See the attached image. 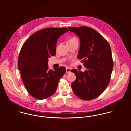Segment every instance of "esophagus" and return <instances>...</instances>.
<instances>
[{"mask_svg": "<svg viewBox=\"0 0 131 131\" xmlns=\"http://www.w3.org/2000/svg\"><path fill=\"white\" fill-rule=\"evenodd\" d=\"M71 69L70 68H67V69H66V73H67V74L70 73L71 72Z\"/></svg>", "mask_w": 131, "mask_h": 131, "instance_id": "1", "label": "esophagus"}]
</instances>
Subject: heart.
<instances>
[{
	"label": "heart",
	"instance_id": "1",
	"mask_svg": "<svg viewBox=\"0 0 131 131\" xmlns=\"http://www.w3.org/2000/svg\"><path fill=\"white\" fill-rule=\"evenodd\" d=\"M76 39V38H72L71 39Z\"/></svg>",
	"mask_w": 131,
	"mask_h": 131
}]
</instances>
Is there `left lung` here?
<instances>
[{
    "mask_svg": "<svg viewBox=\"0 0 131 131\" xmlns=\"http://www.w3.org/2000/svg\"><path fill=\"white\" fill-rule=\"evenodd\" d=\"M80 40L77 58L82 59L84 72L74 69L76 75L72 84L74 93L80 98L91 100L98 97L107 87L113 62L111 46L101 35L88 27H68Z\"/></svg>",
    "mask_w": 131,
    "mask_h": 131,
    "instance_id": "8db88e82",
    "label": "left lung"
}]
</instances>
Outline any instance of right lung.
Masks as SVG:
<instances>
[{
    "label": "right lung",
    "mask_w": 131,
    "mask_h": 131,
    "mask_svg": "<svg viewBox=\"0 0 131 131\" xmlns=\"http://www.w3.org/2000/svg\"><path fill=\"white\" fill-rule=\"evenodd\" d=\"M66 28L42 29L24 43L19 54L18 68L24 84L32 96L42 100L56 91L58 83L66 72L65 67L48 69V58L56 53L57 41L68 32Z\"/></svg>",
    "instance_id": "right-lung-1"
}]
</instances>
